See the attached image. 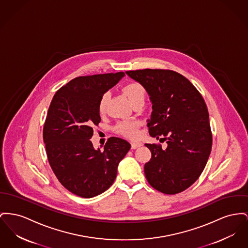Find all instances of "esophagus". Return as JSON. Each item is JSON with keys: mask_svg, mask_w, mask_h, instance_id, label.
I'll return each mask as SVG.
<instances>
[{"mask_svg": "<svg viewBox=\"0 0 248 248\" xmlns=\"http://www.w3.org/2000/svg\"><path fill=\"white\" fill-rule=\"evenodd\" d=\"M140 146H142L141 142H138V141H132L131 142L132 149H137V148H139Z\"/></svg>", "mask_w": 248, "mask_h": 248, "instance_id": "34e87169", "label": "esophagus"}]
</instances>
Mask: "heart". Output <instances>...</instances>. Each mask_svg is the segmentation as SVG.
<instances>
[{
	"instance_id": "heart-1",
	"label": "heart",
	"mask_w": 248,
	"mask_h": 248,
	"mask_svg": "<svg viewBox=\"0 0 248 248\" xmlns=\"http://www.w3.org/2000/svg\"><path fill=\"white\" fill-rule=\"evenodd\" d=\"M124 93L127 96L132 105L136 103H143L146 96L144 87L138 82H130L123 87ZM108 101V94L104 93L99 102L98 110L103 114L107 110V106ZM139 123L137 121H123L118 123L115 126V131L126 138H135L138 135Z\"/></svg>"
}]
</instances>
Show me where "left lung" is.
Listing matches in <instances>:
<instances>
[{
	"label": "left lung",
	"mask_w": 248,
	"mask_h": 248,
	"mask_svg": "<svg viewBox=\"0 0 248 248\" xmlns=\"http://www.w3.org/2000/svg\"><path fill=\"white\" fill-rule=\"evenodd\" d=\"M145 88L153 104L149 134L167 140L168 147L145 144L152 157L144 166L148 183L164 194L174 195L201 176L212 150L213 136L202 95L181 74L165 69L126 71Z\"/></svg>",
	"instance_id": "obj_1"
}]
</instances>
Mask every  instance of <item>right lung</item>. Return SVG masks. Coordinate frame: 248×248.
<instances>
[{
	"label": "right lung",
	"mask_w": 248,
	"mask_h": 248,
	"mask_svg": "<svg viewBox=\"0 0 248 248\" xmlns=\"http://www.w3.org/2000/svg\"><path fill=\"white\" fill-rule=\"evenodd\" d=\"M124 72L78 77L60 88L48 108L43 140L48 163L59 182L81 198L102 194L113 184L117 168L131 145L111 137L104 151L94 150L93 125L101 121L98 102Z\"/></svg>",
	"instance_id": "right-lung-1"
}]
</instances>
